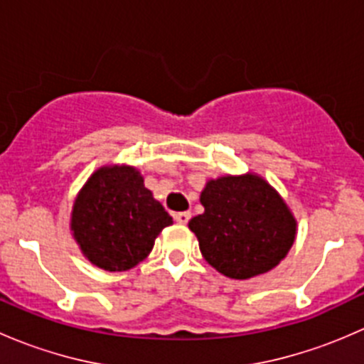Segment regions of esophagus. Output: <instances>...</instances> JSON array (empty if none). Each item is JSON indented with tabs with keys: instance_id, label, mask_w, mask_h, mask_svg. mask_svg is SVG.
<instances>
[{
	"instance_id": "34e87169",
	"label": "esophagus",
	"mask_w": 364,
	"mask_h": 364,
	"mask_svg": "<svg viewBox=\"0 0 364 364\" xmlns=\"http://www.w3.org/2000/svg\"><path fill=\"white\" fill-rule=\"evenodd\" d=\"M190 218H192V213L190 211H181V213H176L174 215V220L178 223H181V225H186Z\"/></svg>"
}]
</instances>
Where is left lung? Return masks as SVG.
I'll return each instance as SVG.
<instances>
[{"label":"left lung","mask_w":364,"mask_h":364,"mask_svg":"<svg viewBox=\"0 0 364 364\" xmlns=\"http://www.w3.org/2000/svg\"><path fill=\"white\" fill-rule=\"evenodd\" d=\"M203 215L188 222L205 262L223 277L248 280L287 257L297 222L284 197L255 172L209 179Z\"/></svg>","instance_id":"obj_1"}]
</instances>
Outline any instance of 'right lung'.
Segmentation results:
<instances>
[{
  "mask_svg": "<svg viewBox=\"0 0 364 364\" xmlns=\"http://www.w3.org/2000/svg\"><path fill=\"white\" fill-rule=\"evenodd\" d=\"M172 216L144 186L134 165H102L77 193L70 230L82 255L105 271H128L144 260Z\"/></svg>",
  "mask_w": 364,
  "mask_h": 364,
  "instance_id": "add662e5",
  "label": "right lung"
}]
</instances>
